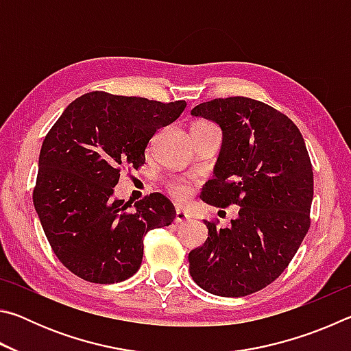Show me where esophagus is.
<instances>
[{
	"label": "esophagus",
	"mask_w": 351,
	"mask_h": 351,
	"mask_svg": "<svg viewBox=\"0 0 351 351\" xmlns=\"http://www.w3.org/2000/svg\"><path fill=\"white\" fill-rule=\"evenodd\" d=\"M190 217L187 215L186 212L181 210V209H176V215H175V223L180 224V223H184V221H189Z\"/></svg>",
	"instance_id": "obj_1"
}]
</instances>
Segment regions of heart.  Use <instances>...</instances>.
<instances>
[{
  "instance_id": "heart-1",
  "label": "heart",
  "mask_w": 351,
  "mask_h": 351,
  "mask_svg": "<svg viewBox=\"0 0 351 351\" xmlns=\"http://www.w3.org/2000/svg\"><path fill=\"white\" fill-rule=\"evenodd\" d=\"M170 192L178 201H184V199H187L190 189H189V186H186V184H182V182H173L170 186Z\"/></svg>"
}]
</instances>
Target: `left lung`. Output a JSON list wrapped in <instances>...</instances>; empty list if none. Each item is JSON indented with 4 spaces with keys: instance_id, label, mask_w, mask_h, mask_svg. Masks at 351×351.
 Listing matches in <instances>:
<instances>
[{
    "instance_id": "left-lung-1",
    "label": "left lung",
    "mask_w": 351,
    "mask_h": 351,
    "mask_svg": "<svg viewBox=\"0 0 351 351\" xmlns=\"http://www.w3.org/2000/svg\"><path fill=\"white\" fill-rule=\"evenodd\" d=\"M192 116L221 128L223 142L201 197L209 204H239L230 228L209 221V237L189 254L193 282L223 297L263 289L282 274L310 229L313 167L293 121L249 97L213 99Z\"/></svg>"
}]
</instances>
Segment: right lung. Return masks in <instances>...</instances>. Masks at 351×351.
<instances>
[{"label":"right lung","instance_id":"add662e5","mask_svg":"<svg viewBox=\"0 0 351 351\" xmlns=\"http://www.w3.org/2000/svg\"><path fill=\"white\" fill-rule=\"evenodd\" d=\"M184 100L93 91L71 102L41 145L34 206L57 258L83 280L117 283L136 274L148 230L175 219L161 193L132 204L114 197L123 165L138 169L156 130L175 122Z\"/></svg>","mask_w":351,"mask_h":351}]
</instances>
